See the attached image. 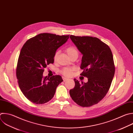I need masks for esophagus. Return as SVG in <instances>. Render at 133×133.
<instances>
[{
	"label": "esophagus",
	"instance_id": "34e87169",
	"mask_svg": "<svg viewBox=\"0 0 133 133\" xmlns=\"http://www.w3.org/2000/svg\"><path fill=\"white\" fill-rule=\"evenodd\" d=\"M62 78H63V80H64V82L66 81H67V80H68V78H66V77H63Z\"/></svg>",
	"mask_w": 133,
	"mask_h": 133
}]
</instances>
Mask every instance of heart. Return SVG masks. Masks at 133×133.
<instances>
[{"label": "heart", "mask_w": 133, "mask_h": 133, "mask_svg": "<svg viewBox=\"0 0 133 133\" xmlns=\"http://www.w3.org/2000/svg\"><path fill=\"white\" fill-rule=\"evenodd\" d=\"M66 52L70 58L74 56H78V55H79V52L78 50L74 46H70L67 48ZM59 53V51H57L55 53L54 56V60H56L57 59ZM75 70V67H64L61 70V72L63 75L65 76H70L72 75L73 71Z\"/></svg>", "instance_id": "b5f03b06"}]
</instances>
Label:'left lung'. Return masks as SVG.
<instances>
[{"label": "left lung", "instance_id": "left-lung-1", "mask_svg": "<svg viewBox=\"0 0 133 133\" xmlns=\"http://www.w3.org/2000/svg\"><path fill=\"white\" fill-rule=\"evenodd\" d=\"M70 38L83 55L80 75L88 80L80 83L74 79L70 96L79 105L89 107L101 101L110 89L115 74L113 54L107 44L97 37L70 35Z\"/></svg>", "mask_w": 133, "mask_h": 133}]
</instances>
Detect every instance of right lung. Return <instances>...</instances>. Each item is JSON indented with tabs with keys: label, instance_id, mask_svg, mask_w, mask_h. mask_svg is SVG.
<instances>
[{
	"label": "right lung",
	"instance_id": "1",
	"mask_svg": "<svg viewBox=\"0 0 133 133\" xmlns=\"http://www.w3.org/2000/svg\"><path fill=\"white\" fill-rule=\"evenodd\" d=\"M69 35L41 33L29 39L22 46L18 58L16 76L24 96L36 104H44L54 97L57 86L63 81L59 75L43 78L44 68L54 63L57 49Z\"/></svg>",
	"mask_w": 133,
	"mask_h": 133
}]
</instances>
